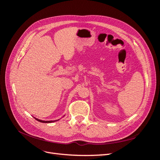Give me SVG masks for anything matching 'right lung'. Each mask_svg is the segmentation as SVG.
Returning a JSON list of instances; mask_svg holds the SVG:
<instances>
[{"label": "right lung", "instance_id": "obj_1", "mask_svg": "<svg viewBox=\"0 0 160 160\" xmlns=\"http://www.w3.org/2000/svg\"><path fill=\"white\" fill-rule=\"evenodd\" d=\"M36 120H37L38 122H41V123H52V122H56V120H54V121H42V120H41V119H37L35 118Z\"/></svg>", "mask_w": 160, "mask_h": 160}]
</instances>
